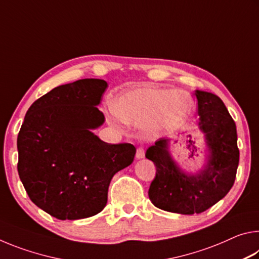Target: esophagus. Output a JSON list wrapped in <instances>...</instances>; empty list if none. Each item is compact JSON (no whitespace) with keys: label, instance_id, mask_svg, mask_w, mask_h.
<instances>
[{"label":"esophagus","instance_id":"34e87169","mask_svg":"<svg viewBox=\"0 0 259 259\" xmlns=\"http://www.w3.org/2000/svg\"><path fill=\"white\" fill-rule=\"evenodd\" d=\"M136 157H137V159H143V157H145V150H144L143 147L137 148V152H136Z\"/></svg>","mask_w":259,"mask_h":259}]
</instances>
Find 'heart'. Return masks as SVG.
<instances>
[{
	"instance_id": "obj_1",
	"label": "heart",
	"mask_w": 259,
	"mask_h": 259,
	"mask_svg": "<svg viewBox=\"0 0 259 259\" xmlns=\"http://www.w3.org/2000/svg\"><path fill=\"white\" fill-rule=\"evenodd\" d=\"M192 108L191 96L184 91L142 87L114 98L108 121L113 125H120L122 122L143 125L146 135L157 137L183 124Z\"/></svg>"
}]
</instances>
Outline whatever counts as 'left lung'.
Returning <instances> with one entry per match:
<instances>
[{
  "label": "left lung",
  "instance_id": "1",
  "mask_svg": "<svg viewBox=\"0 0 259 259\" xmlns=\"http://www.w3.org/2000/svg\"><path fill=\"white\" fill-rule=\"evenodd\" d=\"M198 128L203 134L207 162L196 172L181 168L170 153V138H160L145 156L156 166L148 196L164 211L193 214L212 207L230 192L239 165L236 126L223 100L207 91L195 90Z\"/></svg>",
  "mask_w": 259,
  "mask_h": 259
}]
</instances>
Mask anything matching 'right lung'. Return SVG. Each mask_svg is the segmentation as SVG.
<instances>
[{
  "mask_svg": "<svg viewBox=\"0 0 259 259\" xmlns=\"http://www.w3.org/2000/svg\"><path fill=\"white\" fill-rule=\"evenodd\" d=\"M107 82L83 78L32 104L17 139L18 174L32 202L61 221L88 218L107 203L114 175L133 163L136 147L94 134Z\"/></svg>",
  "mask_w": 259,
  "mask_h": 259,
  "instance_id": "right-lung-1",
  "label": "right lung"
}]
</instances>
